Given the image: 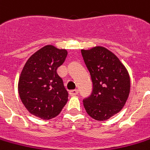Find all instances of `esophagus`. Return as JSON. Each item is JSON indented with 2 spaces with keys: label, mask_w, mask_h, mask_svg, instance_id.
<instances>
[{
  "label": "esophagus",
  "mask_w": 150,
  "mask_h": 150,
  "mask_svg": "<svg viewBox=\"0 0 150 150\" xmlns=\"http://www.w3.org/2000/svg\"><path fill=\"white\" fill-rule=\"evenodd\" d=\"M78 93H79V90H78V89H73V90H71L69 93H70L71 96H75V95L78 94Z\"/></svg>",
  "instance_id": "1"
}]
</instances>
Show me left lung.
I'll use <instances>...</instances> for the list:
<instances>
[{
    "instance_id": "obj_1",
    "label": "left lung",
    "mask_w": 150,
    "mask_h": 150,
    "mask_svg": "<svg viewBox=\"0 0 150 150\" xmlns=\"http://www.w3.org/2000/svg\"><path fill=\"white\" fill-rule=\"evenodd\" d=\"M91 75L93 92L84 98L86 112L97 121H106L125 106L131 89L130 75L119 58L101 46L81 50Z\"/></svg>"
}]
</instances>
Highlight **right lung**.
I'll list each match as a JSON object with an SVG mask.
<instances>
[{
    "mask_svg": "<svg viewBox=\"0 0 150 150\" xmlns=\"http://www.w3.org/2000/svg\"><path fill=\"white\" fill-rule=\"evenodd\" d=\"M66 49L47 45L26 62L18 83L19 98L33 116L49 120L62 112L68 101V92L57 70L65 62Z\"/></svg>",
    "mask_w": 150,
    "mask_h": 150,
    "instance_id": "right-lung-1",
    "label": "right lung"
}]
</instances>
